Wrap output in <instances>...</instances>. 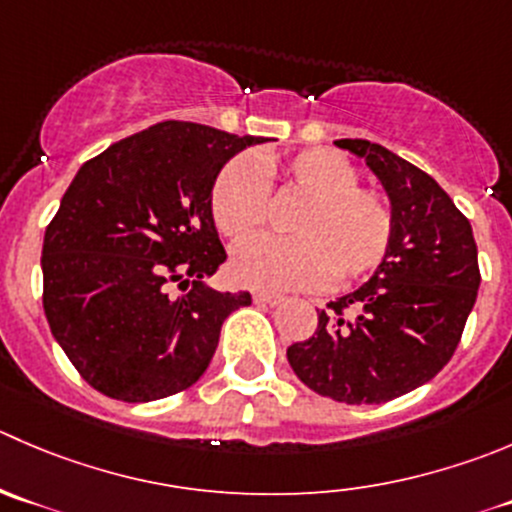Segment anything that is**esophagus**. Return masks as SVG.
<instances>
[{"instance_id":"34e87169","label":"esophagus","mask_w":512,"mask_h":512,"mask_svg":"<svg viewBox=\"0 0 512 512\" xmlns=\"http://www.w3.org/2000/svg\"><path fill=\"white\" fill-rule=\"evenodd\" d=\"M252 300H255L257 305L275 307V305H280L282 297H280V295H275V292H255V295H252Z\"/></svg>"}]
</instances>
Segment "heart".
I'll use <instances>...</instances> for the list:
<instances>
[{"label":"heart","mask_w":512,"mask_h":512,"mask_svg":"<svg viewBox=\"0 0 512 512\" xmlns=\"http://www.w3.org/2000/svg\"><path fill=\"white\" fill-rule=\"evenodd\" d=\"M263 172L260 173L259 170ZM262 175L285 192L302 195L290 222L295 237H252L232 252V275L262 290H307L335 275L355 282L382 265L393 245V205L382 192L357 185L350 160L325 147L292 157H232L215 177L210 195L212 220L230 240H245L270 215Z\"/></svg>","instance_id":"obj_1"}]
</instances>
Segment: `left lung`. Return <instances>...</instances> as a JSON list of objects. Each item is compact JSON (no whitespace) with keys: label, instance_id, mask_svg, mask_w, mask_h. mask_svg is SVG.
<instances>
[{"label":"left lung","instance_id":"1","mask_svg":"<svg viewBox=\"0 0 512 512\" xmlns=\"http://www.w3.org/2000/svg\"><path fill=\"white\" fill-rule=\"evenodd\" d=\"M362 157L390 197L393 245L375 275L317 312V330L287 347L295 375L322 398L380 405L433 380L458 347L480 287L468 217L408 160L367 140Z\"/></svg>","mask_w":512,"mask_h":512}]
</instances>
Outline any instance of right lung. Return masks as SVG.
I'll return each mask as SVG.
<instances>
[{"mask_svg":"<svg viewBox=\"0 0 512 512\" xmlns=\"http://www.w3.org/2000/svg\"><path fill=\"white\" fill-rule=\"evenodd\" d=\"M262 142L170 119L79 167L44 232L42 302L94 390L150 403L207 370L222 322L252 302L205 282L227 260L212 185L230 157Z\"/></svg>","mask_w":512,"mask_h":512,"instance_id":"add662e5","label":"right lung"}]
</instances>
